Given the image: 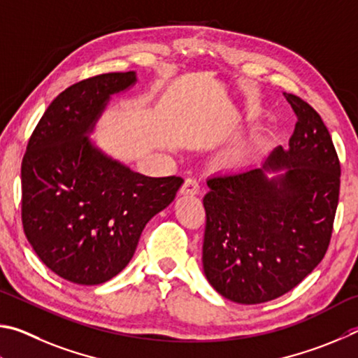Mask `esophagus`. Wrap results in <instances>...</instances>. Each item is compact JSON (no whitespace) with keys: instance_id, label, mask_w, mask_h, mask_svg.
<instances>
[{"instance_id":"esophagus-1","label":"esophagus","mask_w":358,"mask_h":358,"mask_svg":"<svg viewBox=\"0 0 358 358\" xmlns=\"http://www.w3.org/2000/svg\"><path fill=\"white\" fill-rule=\"evenodd\" d=\"M182 195H198L199 193V182L195 178H187L184 185L180 187Z\"/></svg>"}]
</instances>
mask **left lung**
Segmentation results:
<instances>
[{
	"label": "left lung",
	"mask_w": 358,
	"mask_h": 358,
	"mask_svg": "<svg viewBox=\"0 0 358 358\" xmlns=\"http://www.w3.org/2000/svg\"><path fill=\"white\" fill-rule=\"evenodd\" d=\"M289 144L261 166L208 179L203 199V268L212 287L236 303L283 296L322 261L340 195V160L316 110L294 94Z\"/></svg>",
	"instance_id": "obj_1"
}]
</instances>
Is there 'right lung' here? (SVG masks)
Instances as JSON below:
<instances>
[{
    "mask_svg": "<svg viewBox=\"0 0 358 358\" xmlns=\"http://www.w3.org/2000/svg\"><path fill=\"white\" fill-rule=\"evenodd\" d=\"M136 73H103L56 97L22 162V222L50 271L77 285H102L134 256L144 227L173 203L182 178H148L91 141L111 96Z\"/></svg>",
    "mask_w": 358,
    "mask_h": 358,
    "instance_id": "obj_1",
    "label": "right lung"
}]
</instances>
